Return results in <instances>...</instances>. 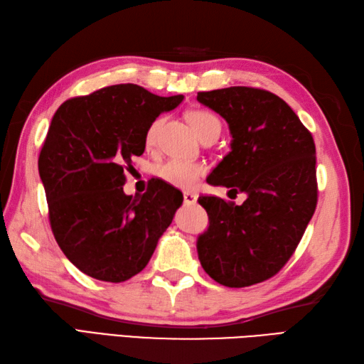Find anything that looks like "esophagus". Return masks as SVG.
I'll list each match as a JSON object with an SVG mask.
<instances>
[{
  "label": "esophagus",
  "mask_w": 364,
  "mask_h": 364,
  "mask_svg": "<svg viewBox=\"0 0 364 364\" xmlns=\"http://www.w3.org/2000/svg\"><path fill=\"white\" fill-rule=\"evenodd\" d=\"M183 198H184V203H186V205H194L197 202V196L192 194V192H184Z\"/></svg>",
  "instance_id": "obj_1"
}]
</instances>
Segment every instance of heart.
Masks as SVG:
<instances>
[{
	"label": "heart",
	"mask_w": 364,
	"mask_h": 364,
	"mask_svg": "<svg viewBox=\"0 0 364 364\" xmlns=\"http://www.w3.org/2000/svg\"><path fill=\"white\" fill-rule=\"evenodd\" d=\"M188 120L191 127L194 128L197 136L202 139L208 134H219L220 133V120L218 115L205 111V109H196L188 112ZM162 120L156 119L151 122L145 133V144L149 146H153L156 142V136L161 127ZM158 176L166 183L172 184L175 188L180 189H189L196 186V183L200 180V176L205 173V167L202 164H197V162H188V161H180V159H168L164 164H161L156 170Z\"/></svg>",
	"instance_id": "obj_1"
}]
</instances>
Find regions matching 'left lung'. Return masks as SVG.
<instances>
[{"label": "left lung", "mask_w": 364, "mask_h": 364, "mask_svg": "<svg viewBox=\"0 0 364 364\" xmlns=\"http://www.w3.org/2000/svg\"><path fill=\"white\" fill-rule=\"evenodd\" d=\"M197 100L227 120L233 137L231 151L206 181L247 194L242 205L198 197L210 218L197 239L198 259L213 280L245 288L280 272L313 218L314 141L272 92L235 86L198 92Z\"/></svg>", "instance_id": "obj_1"}]
</instances>
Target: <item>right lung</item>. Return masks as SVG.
I'll list each match as a JSON object with an SVG mask.
<instances>
[{
    "label": "right lung",
    "mask_w": 364,
    "mask_h": 364,
    "mask_svg": "<svg viewBox=\"0 0 364 364\" xmlns=\"http://www.w3.org/2000/svg\"><path fill=\"white\" fill-rule=\"evenodd\" d=\"M183 95L159 97L137 84H115L59 106L38 156L50 225L81 272L120 283L149 264L183 194L153 180L127 196L125 170L145 150V133Z\"/></svg>",
    "instance_id": "add662e5"
}]
</instances>
